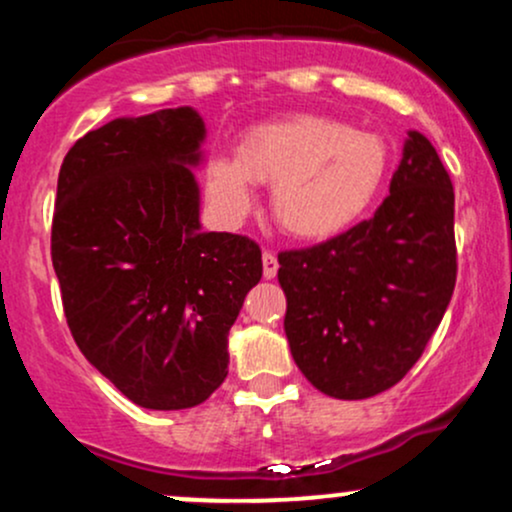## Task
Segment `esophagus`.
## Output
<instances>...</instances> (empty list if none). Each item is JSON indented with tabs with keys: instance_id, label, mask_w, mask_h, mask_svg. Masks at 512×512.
<instances>
[{
	"instance_id": "esophagus-1",
	"label": "esophagus",
	"mask_w": 512,
	"mask_h": 512,
	"mask_svg": "<svg viewBox=\"0 0 512 512\" xmlns=\"http://www.w3.org/2000/svg\"><path fill=\"white\" fill-rule=\"evenodd\" d=\"M276 272H279V260L272 250H264L262 252V274L264 279H274Z\"/></svg>"
}]
</instances>
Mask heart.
<instances>
[{"label": "heart", "mask_w": 512, "mask_h": 512, "mask_svg": "<svg viewBox=\"0 0 512 512\" xmlns=\"http://www.w3.org/2000/svg\"><path fill=\"white\" fill-rule=\"evenodd\" d=\"M390 170L380 134L325 115H293L248 129L236 158L207 166V195L228 221L252 207V185H272V216L298 240H325L366 214Z\"/></svg>", "instance_id": "b5f03b06"}]
</instances>
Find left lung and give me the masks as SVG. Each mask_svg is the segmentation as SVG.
I'll use <instances>...</instances> for the list:
<instances>
[{
    "instance_id": "left-lung-1",
    "label": "left lung",
    "mask_w": 512,
    "mask_h": 512,
    "mask_svg": "<svg viewBox=\"0 0 512 512\" xmlns=\"http://www.w3.org/2000/svg\"><path fill=\"white\" fill-rule=\"evenodd\" d=\"M284 330L325 395L366 399L424 354L455 291V190L438 151L409 132L373 219L313 248L279 252Z\"/></svg>"
}]
</instances>
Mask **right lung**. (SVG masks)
I'll return each instance as SVG.
<instances>
[{
	"mask_svg": "<svg viewBox=\"0 0 512 512\" xmlns=\"http://www.w3.org/2000/svg\"><path fill=\"white\" fill-rule=\"evenodd\" d=\"M204 122L192 108L120 117L64 156L52 267L76 346L146 409L202 404L228 375V330L262 250L199 228Z\"/></svg>",
	"mask_w": 512,
	"mask_h": 512,
	"instance_id": "add662e5",
	"label": "right lung"
}]
</instances>
